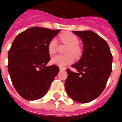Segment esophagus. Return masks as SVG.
Instances as JSON below:
<instances>
[{
  "label": "esophagus",
  "instance_id": "obj_1",
  "mask_svg": "<svg viewBox=\"0 0 122 122\" xmlns=\"http://www.w3.org/2000/svg\"><path fill=\"white\" fill-rule=\"evenodd\" d=\"M65 68H62V67H60V68H59V70H60V71H65Z\"/></svg>",
  "mask_w": 122,
  "mask_h": 122
}]
</instances>
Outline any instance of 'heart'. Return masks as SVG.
<instances>
[{
  "instance_id": "obj_1",
  "label": "heart",
  "mask_w": 122,
  "mask_h": 122,
  "mask_svg": "<svg viewBox=\"0 0 122 122\" xmlns=\"http://www.w3.org/2000/svg\"><path fill=\"white\" fill-rule=\"evenodd\" d=\"M60 39L62 42L66 44L69 46V48L66 51V53L69 55L62 56V55H57L53 56L51 59V63L56 65L59 66H65L72 63L74 60V55L76 57H79L82 50L79 47V40L76 36L71 32H65L60 35ZM57 48V42L56 38H52L50 40L48 44V53L50 55H53L56 52Z\"/></svg>"
}]
</instances>
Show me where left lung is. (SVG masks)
I'll list each match as a JSON object with an SVG mask.
<instances>
[{
    "instance_id": "obj_1",
    "label": "left lung",
    "mask_w": 122,
    "mask_h": 122,
    "mask_svg": "<svg viewBox=\"0 0 122 122\" xmlns=\"http://www.w3.org/2000/svg\"><path fill=\"white\" fill-rule=\"evenodd\" d=\"M83 42L82 56L72 65L78 72L66 69L65 87L76 102L87 103L101 94L112 72V56L107 42L91 30L73 31Z\"/></svg>"
}]
</instances>
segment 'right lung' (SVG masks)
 <instances>
[{"mask_svg": "<svg viewBox=\"0 0 122 122\" xmlns=\"http://www.w3.org/2000/svg\"><path fill=\"white\" fill-rule=\"evenodd\" d=\"M61 30L33 27L17 35L8 51V69L12 84L23 99H39L59 72L50 61L48 44Z\"/></svg>", "mask_w": 122, "mask_h": 122, "instance_id": "right-lung-1", "label": "right lung"}]
</instances>
